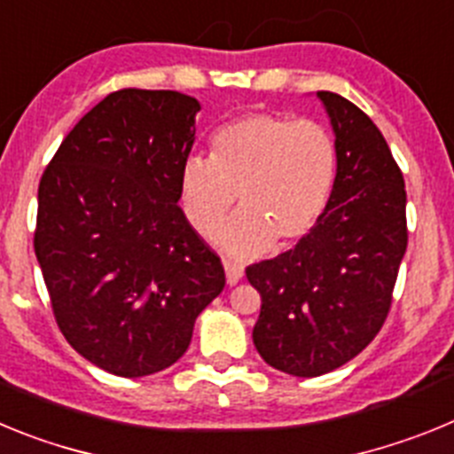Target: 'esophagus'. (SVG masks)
<instances>
[{
  "instance_id": "1",
  "label": "esophagus",
  "mask_w": 454,
  "mask_h": 454,
  "mask_svg": "<svg viewBox=\"0 0 454 454\" xmlns=\"http://www.w3.org/2000/svg\"><path fill=\"white\" fill-rule=\"evenodd\" d=\"M224 272H227V284H236L243 277V263L224 259Z\"/></svg>"
}]
</instances>
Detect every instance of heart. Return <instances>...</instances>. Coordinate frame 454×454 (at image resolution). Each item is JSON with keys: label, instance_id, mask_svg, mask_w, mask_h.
<instances>
[{"label": "heart", "instance_id": "heart-1", "mask_svg": "<svg viewBox=\"0 0 454 454\" xmlns=\"http://www.w3.org/2000/svg\"><path fill=\"white\" fill-rule=\"evenodd\" d=\"M339 170L334 136L316 120L247 114L223 124L208 140V159L182 166V204L200 234L208 236L231 211H240L214 239L224 250L252 256L304 239L323 218Z\"/></svg>", "mask_w": 454, "mask_h": 454}]
</instances>
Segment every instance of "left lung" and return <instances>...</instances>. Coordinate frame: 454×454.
I'll return each mask as SVG.
<instances>
[{
  "instance_id": "obj_1",
  "label": "left lung",
  "mask_w": 454,
  "mask_h": 454,
  "mask_svg": "<svg viewBox=\"0 0 454 454\" xmlns=\"http://www.w3.org/2000/svg\"><path fill=\"white\" fill-rule=\"evenodd\" d=\"M339 170L323 218L298 246L246 268L262 295L252 339L277 371L318 377L382 330L407 250V192L382 131L336 92L318 90Z\"/></svg>"
}]
</instances>
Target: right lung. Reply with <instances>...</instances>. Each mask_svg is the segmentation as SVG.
<instances>
[{
  "instance_id": "obj_1",
  "label": "right lung",
  "mask_w": 454,
  "mask_h": 454,
  "mask_svg": "<svg viewBox=\"0 0 454 454\" xmlns=\"http://www.w3.org/2000/svg\"><path fill=\"white\" fill-rule=\"evenodd\" d=\"M198 111L177 90L111 92L40 177L34 250L56 325L114 375L172 366L224 288L220 256L177 204Z\"/></svg>"
}]
</instances>
